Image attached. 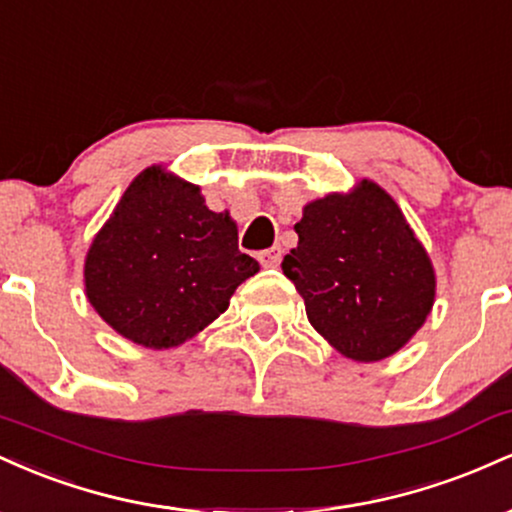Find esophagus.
Instances as JSON below:
<instances>
[{
  "label": "esophagus",
  "instance_id": "34e87169",
  "mask_svg": "<svg viewBox=\"0 0 512 512\" xmlns=\"http://www.w3.org/2000/svg\"><path fill=\"white\" fill-rule=\"evenodd\" d=\"M260 262H262V267H279V262H281V248H279V245H274V248H269V250H262L260 252Z\"/></svg>",
  "mask_w": 512,
  "mask_h": 512
}]
</instances>
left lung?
<instances>
[{"mask_svg":"<svg viewBox=\"0 0 512 512\" xmlns=\"http://www.w3.org/2000/svg\"><path fill=\"white\" fill-rule=\"evenodd\" d=\"M281 262L310 325L351 361H383L426 322L436 298L428 252L380 185L305 204Z\"/></svg>","mask_w":512,"mask_h":512,"instance_id":"8db88e82","label":"left lung"}]
</instances>
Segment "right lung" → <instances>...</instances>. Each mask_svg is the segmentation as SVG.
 Returning <instances> with one entry per match:
<instances>
[{
	"label": "right lung",
	"mask_w": 512,
	"mask_h": 512,
	"mask_svg": "<svg viewBox=\"0 0 512 512\" xmlns=\"http://www.w3.org/2000/svg\"><path fill=\"white\" fill-rule=\"evenodd\" d=\"M260 264L238 250V226L192 182L161 166L132 180L84 264L88 303L117 334L170 349L202 332Z\"/></svg>",
	"instance_id": "right-lung-1"
}]
</instances>
